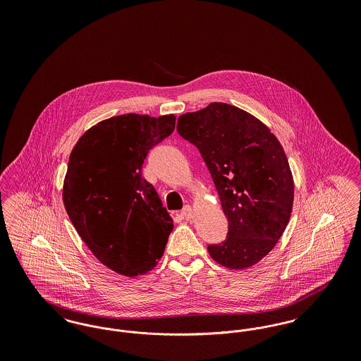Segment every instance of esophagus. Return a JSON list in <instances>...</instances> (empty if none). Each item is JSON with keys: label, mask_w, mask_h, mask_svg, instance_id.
I'll return each instance as SVG.
<instances>
[{"label": "esophagus", "mask_w": 361, "mask_h": 361, "mask_svg": "<svg viewBox=\"0 0 361 361\" xmlns=\"http://www.w3.org/2000/svg\"><path fill=\"white\" fill-rule=\"evenodd\" d=\"M181 215L185 218V219H193V216H195V211H193V208L190 206H185L183 208V211H181Z\"/></svg>", "instance_id": "1"}]
</instances>
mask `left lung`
I'll return each mask as SVG.
<instances>
[{
    "instance_id": "left-lung-1",
    "label": "left lung",
    "mask_w": 361,
    "mask_h": 361,
    "mask_svg": "<svg viewBox=\"0 0 361 361\" xmlns=\"http://www.w3.org/2000/svg\"><path fill=\"white\" fill-rule=\"evenodd\" d=\"M177 131L199 149L228 221L227 238L209 245V256L235 271L256 265L291 218L295 184L283 146L268 126L230 104L181 115Z\"/></svg>"
}]
</instances>
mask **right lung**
<instances>
[{
	"label": "right lung",
	"instance_id": "right-lung-1",
	"mask_svg": "<svg viewBox=\"0 0 361 361\" xmlns=\"http://www.w3.org/2000/svg\"><path fill=\"white\" fill-rule=\"evenodd\" d=\"M174 126L173 114L114 116L86 130L70 153L62 190L66 212L93 256L119 275L150 272L173 230L142 165Z\"/></svg>",
	"mask_w": 361,
	"mask_h": 361
}]
</instances>
